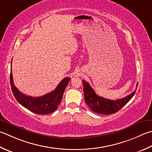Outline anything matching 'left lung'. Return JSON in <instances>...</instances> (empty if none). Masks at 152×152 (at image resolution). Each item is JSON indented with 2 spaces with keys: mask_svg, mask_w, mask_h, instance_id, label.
Returning <instances> with one entry per match:
<instances>
[{
  "mask_svg": "<svg viewBox=\"0 0 152 152\" xmlns=\"http://www.w3.org/2000/svg\"><path fill=\"white\" fill-rule=\"evenodd\" d=\"M82 82L86 104L94 112L102 115H111L119 111L132 99L136 90H135L134 91L125 97L113 101L97 96L89 83L84 80H82Z\"/></svg>",
  "mask_w": 152,
  "mask_h": 152,
  "instance_id": "8db88e82",
  "label": "left lung"
}]
</instances>
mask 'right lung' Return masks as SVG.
I'll use <instances>...</instances> for the list:
<instances>
[{
  "instance_id": "obj_1",
  "label": "right lung",
  "mask_w": 152,
  "mask_h": 152,
  "mask_svg": "<svg viewBox=\"0 0 152 152\" xmlns=\"http://www.w3.org/2000/svg\"><path fill=\"white\" fill-rule=\"evenodd\" d=\"M10 84L14 96L20 104L37 115H47L55 111L61 103L65 88L70 82V78H65L59 83L55 90L41 97H31L23 94L14 84L12 70Z\"/></svg>"
}]
</instances>
